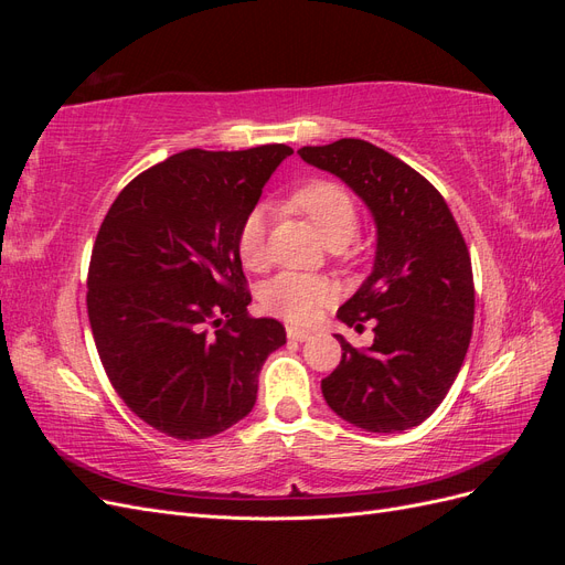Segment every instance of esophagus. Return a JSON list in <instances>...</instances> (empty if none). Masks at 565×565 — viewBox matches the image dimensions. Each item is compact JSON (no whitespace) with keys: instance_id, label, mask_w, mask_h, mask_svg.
Segmentation results:
<instances>
[{"instance_id":"obj_1","label":"esophagus","mask_w":565,"mask_h":565,"mask_svg":"<svg viewBox=\"0 0 565 565\" xmlns=\"http://www.w3.org/2000/svg\"><path fill=\"white\" fill-rule=\"evenodd\" d=\"M287 337L292 341H306L311 337V332L303 330V328H297V324H287Z\"/></svg>"}]
</instances>
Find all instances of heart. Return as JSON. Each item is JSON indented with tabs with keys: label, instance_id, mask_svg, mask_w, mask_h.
Here are the masks:
<instances>
[{
	"label": "heart",
	"instance_id": "heart-1",
	"mask_svg": "<svg viewBox=\"0 0 565 565\" xmlns=\"http://www.w3.org/2000/svg\"><path fill=\"white\" fill-rule=\"evenodd\" d=\"M292 207L301 212L320 231L324 243L332 247L347 245L358 231V204L341 183L311 181L292 193ZM237 252L247 268L262 270L268 264V212L254 207L243 218L237 231ZM334 299L330 280L311 273H280L262 289V306L278 318L292 322H309L324 303Z\"/></svg>",
	"mask_w": 565,
	"mask_h": 565
}]
</instances>
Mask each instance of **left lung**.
I'll list each match as a JSON object with an SVG mask.
<instances>
[{"mask_svg": "<svg viewBox=\"0 0 565 565\" xmlns=\"http://www.w3.org/2000/svg\"><path fill=\"white\" fill-rule=\"evenodd\" d=\"M303 162L344 181L377 226L374 268L337 318L358 332L374 320L367 349L341 344V363L320 388L334 413L372 434L422 424L446 398L473 330L471 256L446 200L413 167L361 139L303 146Z\"/></svg>", "mask_w": 565, "mask_h": 565, "instance_id": "obj_1", "label": "left lung"}]
</instances>
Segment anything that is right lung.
<instances>
[{"instance_id":"right-lung-1","label":"right lung","mask_w":565,"mask_h":565,"mask_svg":"<svg viewBox=\"0 0 565 565\" xmlns=\"http://www.w3.org/2000/svg\"><path fill=\"white\" fill-rule=\"evenodd\" d=\"M285 143L177 152L125 185L98 228L87 311L117 396L152 429L210 438L249 415L262 365L285 344L249 318L237 231Z\"/></svg>"}]
</instances>
